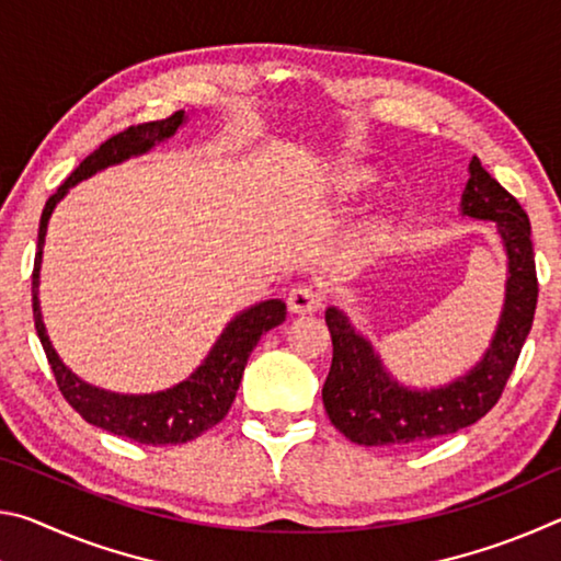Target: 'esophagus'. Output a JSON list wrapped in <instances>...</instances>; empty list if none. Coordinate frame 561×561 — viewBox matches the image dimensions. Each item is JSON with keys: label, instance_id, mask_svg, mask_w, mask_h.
<instances>
[{"label": "esophagus", "instance_id": "34e87169", "mask_svg": "<svg viewBox=\"0 0 561 561\" xmlns=\"http://www.w3.org/2000/svg\"><path fill=\"white\" fill-rule=\"evenodd\" d=\"M287 304L294 314H311V311H317L324 304V291L314 287V284H299V287L289 289Z\"/></svg>", "mask_w": 561, "mask_h": 561}]
</instances>
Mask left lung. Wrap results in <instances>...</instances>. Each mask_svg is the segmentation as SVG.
<instances>
[{"label":"left lung","instance_id":"1","mask_svg":"<svg viewBox=\"0 0 561 561\" xmlns=\"http://www.w3.org/2000/svg\"><path fill=\"white\" fill-rule=\"evenodd\" d=\"M462 215L495 222L510 257L505 311L492 346L460 381L438 391H408L383 371L381 358L364 336L356 334L348 319L334 307L327 309L334 356L321 398L329 421L351 443L411 445L458 433L492 411L515 371L535 321L539 294L529 217L517 197L482 168L480 158L470 160Z\"/></svg>","mask_w":561,"mask_h":561}]
</instances>
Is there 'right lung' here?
Returning <instances> with one entry per match:
<instances>
[{"label":"right lung","instance_id":"1","mask_svg":"<svg viewBox=\"0 0 561 561\" xmlns=\"http://www.w3.org/2000/svg\"><path fill=\"white\" fill-rule=\"evenodd\" d=\"M183 121V111H178L163 121L128 126L126 130L111 136L106 144H101L89 158H83L81 165L64 180V185L56 190L44 205L39 222V244H36L32 272L34 327L44 346V354L49 358V366L61 396L87 423L144 445H180L195 440L197 435H203L205 431H210L213 425L220 423L234 401L252 348L257 346L262 334H267L270 329L279 327L284 317H287V304L279 299L262 301L257 307L242 311V314L225 329V334L210 351V356L205 358V364L197 368L187 381L170 388V391L153 396H118L99 391V388L76 378L51 348V341L44 331L36 291H39V264L46 222H49L54 205L61 201L66 190L73 183L93 175L101 168L121 163V160H126L130 156L146 153V150L158 144V140L173 136Z\"/></svg>","mask_w":561,"mask_h":561}]
</instances>
